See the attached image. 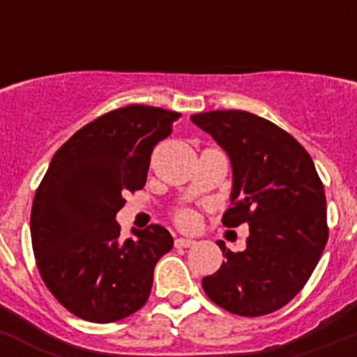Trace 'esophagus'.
Returning <instances> with one entry per match:
<instances>
[{
    "mask_svg": "<svg viewBox=\"0 0 357 357\" xmlns=\"http://www.w3.org/2000/svg\"><path fill=\"white\" fill-rule=\"evenodd\" d=\"M193 245H195V241L189 238H176L175 239L176 248H189V247H193Z\"/></svg>",
    "mask_w": 357,
    "mask_h": 357,
    "instance_id": "obj_1",
    "label": "esophagus"
}]
</instances>
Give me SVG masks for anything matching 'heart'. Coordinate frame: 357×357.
Segmentation results:
<instances>
[{
	"mask_svg": "<svg viewBox=\"0 0 357 357\" xmlns=\"http://www.w3.org/2000/svg\"><path fill=\"white\" fill-rule=\"evenodd\" d=\"M175 222L178 227H184V229H191V227L197 223V216H195L193 211L189 209H181L175 213Z\"/></svg>",
	"mask_w": 357,
	"mask_h": 357,
	"instance_id": "1",
	"label": "heart"
}]
</instances>
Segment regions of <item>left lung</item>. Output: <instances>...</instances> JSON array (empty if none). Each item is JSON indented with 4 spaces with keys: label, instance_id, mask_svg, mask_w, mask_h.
I'll return each mask as SVG.
<instances>
[{
    "label": "left lung",
    "instance_id": "obj_1",
    "mask_svg": "<svg viewBox=\"0 0 357 357\" xmlns=\"http://www.w3.org/2000/svg\"><path fill=\"white\" fill-rule=\"evenodd\" d=\"M232 164L230 209L223 225L248 223L247 250L202 279L214 304L239 317H263L288 304L317 268L329 239L326 191L313 159L275 123L245 110L191 116Z\"/></svg>",
    "mask_w": 357,
    "mask_h": 357
}]
</instances>
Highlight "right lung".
<instances>
[{
  "label": "right lung",
  "mask_w": 357,
  "mask_h": 357,
  "mask_svg": "<svg viewBox=\"0 0 357 357\" xmlns=\"http://www.w3.org/2000/svg\"><path fill=\"white\" fill-rule=\"evenodd\" d=\"M178 112L150 105L110 110L55 151L33 197L30 234L37 270L69 313L94 324L146 304L157 261L172 250L162 225L119 238L125 195L144 188L151 151Z\"/></svg>",
  "instance_id": "obj_1"
}]
</instances>
